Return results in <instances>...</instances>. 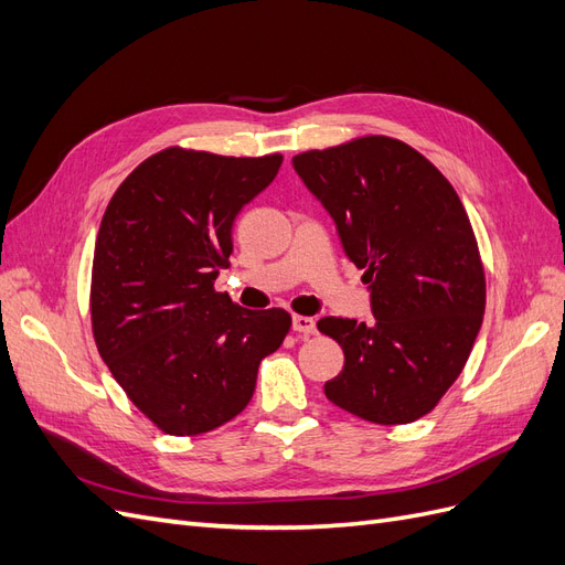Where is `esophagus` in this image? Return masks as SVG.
<instances>
[{"label": "esophagus", "mask_w": 565, "mask_h": 565, "mask_svg": "<svg viewBox=\"0 0 565 565\" xmlns=\"http://www.w3.org/2000/svg\"><path fill=\"white\" fill-rule=\"evenodd\" d=\"M292 330L299 334H316V320L309 316H292Z\"/></svg>", "instance_id": "esophagus-1"}]
</instances>
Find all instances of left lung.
Segmentation results:
<instances>
[{"label": "left lung", "instance_id": "left-lung-1", "mask_svg": "<svg viewBox=\"0 0 565 565\" xmlns=\"http://www.w3.org/2000/svg\"><path fill=\"white\" fill-rule=\"evenodd\" d=\"M292 167L365 268L374 316L318 320L344 349L324 396L374 424L415 422L459 377L483 322L486 276L465 204L429 160L388 136L301 152Z\"/></svg>", "mask_w": 565, "mask_h": 565}]
</instances>
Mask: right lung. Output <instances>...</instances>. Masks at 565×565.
<instances>
[{
  "label": "right lung",
  "mask_w": 565,
  "mask_h": 565,
  "mask_svg": "<svg viewBox=\"0 0 565 565\" xmlns=\"http://www.w3.org/2000/svg\"><path fill=\"white\" fill-rule=\"evenodd\" d=\"M282 156L224 158L167 148L117 188L100 221L92 324L129 401L172 436H198L247 407L262 358L292 318L214 292L233 224Z\"/></svg>",
  "instance_id": "add662e5"
}]
</instances>
